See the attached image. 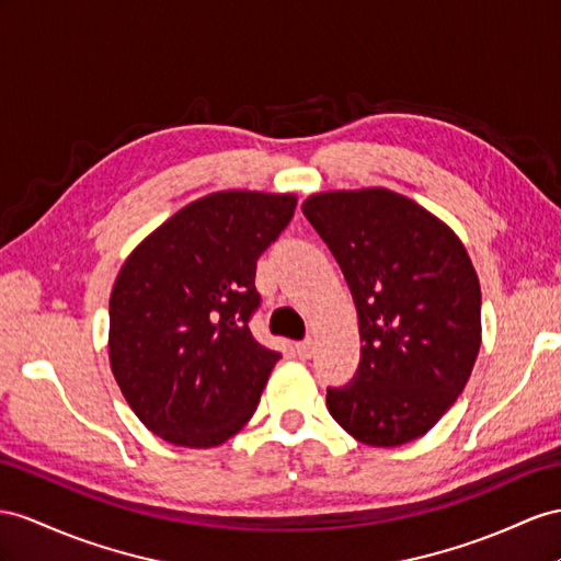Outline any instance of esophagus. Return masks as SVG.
Listing matches in <instances>:
<instances>
[{
    "label": "esophagus",
    "instance_id": "obj_1",
    "mask_svg": "<svg viewBox=\"0 0 561 561\" xmlns=\"http://www.w3.org/2000/svg\"><path fill=\"white\" fill-rule=\"evenodd\" d=\"M296 353H298L300 360H310L312 353H314V343H312V339H306V341L296 343Z\"/></svg>",
    "mask_w": 561,
    "mask_h": 561
}]
</instances>
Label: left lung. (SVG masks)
<instances>
[{"instance_id":"1","label":"left lung","mask_w":561,"mask_h":561,"mask_svg":"<svg viewBox=\"0 0 561 561\" xmlns=\"http://www.w3.org/2000/svg\"><path fill=\"white\" fill-rule=\"evenodd\" d=\"M304 215L334 253L360 327V367L327 389L343 431L375 448L424 436L465 391L481 348V286L465 243L383 186L320 192Z\"/></svg>"}]
</instances>
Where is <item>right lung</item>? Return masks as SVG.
Here are the masks:
<instances>
[{
    "label": "right lung",
    "mask_w": 561,
    "mask_h": 561,
    "mask_svg": "<svg viewBox=\"0 0 561 561\" xmlns=\"http://www.w3.org/2000/svg\"><path fill=\"white\" fill-rule=\"evenodd\" d=\"M294 208L296 194L215 192L127 255L108 304V363L156 436L206 450L253 417L279 360L249 329L261 304L255 261Z\"/></svg>",
    "instance_id": "add662e5"
}]
</instances>
